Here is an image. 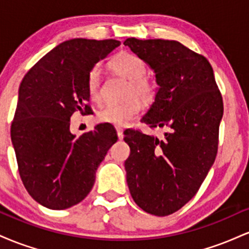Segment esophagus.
Segmentation results:
<instances>
[{
	"instance_id": "1",
	"label": "esophagus",
	"mask_w": 249,
	"mask_h": 249,
	"mask_svg": "<svg viewBox=\"0 0 249 249\" xmlns=\"http://www.w3.org/2000/svg\"><path fill=\"white\" fill-rule=\"evenodd\" d=\"M117 136H118L119 139H123V137H124V134H123V128L121 127H117Z\"/></svg>"
}]
</instances>
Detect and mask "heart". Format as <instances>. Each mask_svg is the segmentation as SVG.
<instances>
[{
  "label": "heart",
  "instance_id": "heart-1",
  "mask_svg": "<svg viewBox=\"0 0 249 249\" xmlns=\"http://www.w3.org/2000/svg\"><path fill=\"white\" fill-rule=\"evenodd\" d=\"M107 67L117 75L128 79L125 90V101L107 104L97 113L98 122L115 126H124L136 118L142 105L152 104L157 96V85L151 77L145 75L146 63L142 57L127 51L116 53L107 63ZM88 95L92 102L101 101V72L92 69L87 79Z\"/></svg>",
  "mask_w": 249,
  "mask_h": 249
}]
</instances>
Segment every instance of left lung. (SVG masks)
Masks as SVG:
<instances>
[{
  "mask_svg": "<svg viewBox=\"0 0 249 249\" xmlns=\"http://www.w3.org/2000/svg\"><path fill=\"white\" fill-rule=\"evenodd\" d=\"M156 72V99L142 123L165 127L158 139L125 131L131 196L145 212L170 215L196 196L218 153L224 103L206 57L168 39L124 42Z\"/></svg>",
  "mask_w": 249,
  "mask_h": 249,
  "instance_id": "obj_1",
  "label": "left lung"
}]
</instances>
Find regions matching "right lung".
<instances>
[{
	"label": "right lung",
	"instance_id": "right-lung-1",
	"mask_svg": "<svg viewBox=\"0 0 249 249\" xmlns=\"http://www.w3.org/2000/svg\"><path fill=\"white\" fill-rule=\"evenodd\" d=\"M121 42L73 38L53 48L22 79L10 127L18 173L28 193L50 210H65L90 193L96 171L117 142L99 124L76 138L70 117L92 112L87 79L96 63Z\"/></svg>",
	"mask_w": 249,
	"mask_h": 249
}]
</instances>
